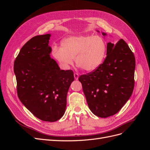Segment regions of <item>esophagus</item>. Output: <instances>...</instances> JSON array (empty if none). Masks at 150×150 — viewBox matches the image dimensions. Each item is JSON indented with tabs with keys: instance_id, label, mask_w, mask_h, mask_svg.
Instances as JSON below:
<instances>
[{
	"instance_id": "obj_1",
	"label": "esophagus",
	"mask_w": 150,
	"mask_h": 150,
	"mask_svg": "<svg viewBox=\"0 0 150 150\" xmlns=\"http://www.w3.org/2000/svg\"><path fill=\"white\" fill-rule=\"evenodd\" d=\"M74 79L78 80L79 78V74L77 73V72H75V73L74 74Z\"/></svg>"
}]
</instances>
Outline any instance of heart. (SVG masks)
Here are the masks:
<instances>
[{"instance_id":"heart-1","label":"heart","mask_w":150,"mask_h":150,"mask_svg":"<svg viewBox=\"0 0 150 150\" xmlns=\"http://www.w3.org/2000/svg\"><path fill=\"white\" fill-rule=\"evenodd\" d=\"M106 50V43L100 36L82 34L65 39L61 48L53 49L52 54L65 68L73 64L74 58L77 66L90 72L102 64Z\"/></svg>"}]
</instances>
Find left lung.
I'll return each mask as SVG.
<instances>
[{
    "mask_svg": "<svg viewBox=\"0 0 150 150\" xmlns=\"http://www.w3.org/2000/svg\"><path fill=\"white\" fill-rule=\"evenodd\" d=\"M106 55L96 69L79 78L90 110L100 117L118 112L131 97L134 86L135 58L125 40L120 39L116 44L108 42Z\"/></svg>",
    "mask_w": 150,
    "mask_h": 150,
    "instance_id": "obj_1",
    "label": "left lung"
}]
</instances>
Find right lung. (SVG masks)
Segmentation results:
<instances>
[{
  "mask_svg": "<svg viewBox=\"0 0 150 150\" xmlns=\"http://www.w3.org/2000/svg\"><path fill=\"white\" fill-rule=\"evenodd\" d=\"M51 34L35 36L27 42L16 58L13 71L21 103L38 118L54 122L64 115L68 90L74 74L61 70L50 57Z\"/></svg>",
  "mask_w": 150,
  "mask_h": 150,
  "instance_id": "obj_1",
  "label": "right lung"
}]
</instances>
